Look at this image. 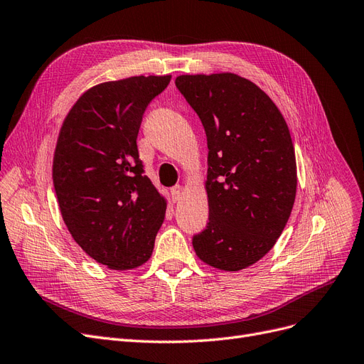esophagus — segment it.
Instances as JSON below:
<instances>
[{
	"mask_svg": "<svg viewBox=\"0 0 364 364\" xmlns=\"http://www.w3.org/2000/svg\"><path fill=\"white\" fill-rule=\"evenodd\" d=\"M181 193H183V187H181L180 184L171 187V196H172L173 200H178L180 196H181Z\"/></svg>",
	"mask_w": 364,
	"mask_h": 364,
	"instance_id": "34e87169",
	"label": "esophagus"
}]
</instances>
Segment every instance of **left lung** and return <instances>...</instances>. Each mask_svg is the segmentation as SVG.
I'll list each match as a JSON object with an SVG mask.
<instances>
[{
    "mask_svg": "<svg viewBox=\"0 0 364 364\" xmlns=\"http://www.w3.org/2000/svg\"><path fill=\"white\" fill-rule=\"evenodd\" d=\"M175 85L207 134L210 218L193 235L200 261L238 272L270 252L297 192L294 145L277 106L234 73L181 75Z\"/></svg>",
    "mask_w": 364,
    "mask_h": 364,
    "instance_id": "8db88e82",
    "label": "left lung"
}]
</instances>
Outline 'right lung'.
<instances>
[{
	"mask_svg": "<svg viewBox=\"0 0 364 364\" xmlns=\"http://www.w3.org/2000/svg\"><path fill=\"white\" fill-rule=\"evenodd\" d=\"M171 76H132L85 91L61 126L52 178L63 220L99 264L130 270L150 259L166 200L144 175L138 133Z\"/></svg>",
	"mask_w": 364,
	"mask_h": 364,
	"instance_id": "right-lung-1",
	"label": "right lung"
}]
</instances>
